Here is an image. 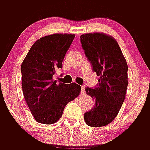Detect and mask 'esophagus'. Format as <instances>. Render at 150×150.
<instances>
[{"label":"esophagus","mask_w":150,"mask_h":150,"mask_svg":"<svg viewBox=\"0 0 150 150\" xmlns=\"http://www.w3.org/2000/svg\"><path fill=\"white\" fill-rule=\"evenodd\" d=\"M85 91H85V88H84V87L82 86L81 87V95H84L85 94H86V93H85Z\"/></svg>","instance_id":"34e87169"}]
</instances>
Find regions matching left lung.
I'll use <instances>...</instances> for the list:
<instances>
[{"mask_svg":"<svg viewBox=\"0 0 150 150\" xmlns=\"http://www.w3.org/2000/svg\"><path fill=\"white\" fill-rule=\"evenodd\" d=\"M85 54L99 76L98 86L86 88L95 100L93 109L84 114L85 122L91 127L110 124L120 110L128 87V64L117 41L104 33L80 36Z\"/></svg>","mask_w":150,"mask_h":150,"instance_id":"1","label":"left lung"}]
</instances>
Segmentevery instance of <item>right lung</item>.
I'll return each mask as SVG.
<instances>
[{
	"mask_svg": "<svg viewBox=\"0 0 150 150\" xmlns=\"http://www.w3.org/2000/svg\"><path fill=\"white\" fill-rule=\"evenodd\" d=\"M75 34H53L40 38L30 47L21 65L24 98L34 120L51 125L62 116L68 102L79 96L81 87L57 82L53 75L62 62Z\"/></svg>",
	"mask_w": 150,
	"mask_h": 150,
	"instance_id": "add662e5",
	"label": "right lung"
}]
</instances>
